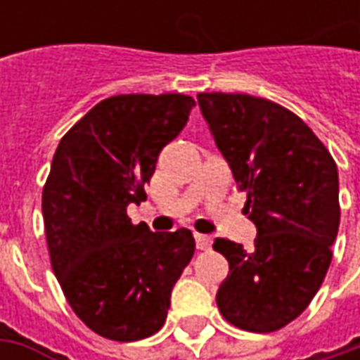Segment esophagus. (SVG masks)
Here are the masks:
<instances>
[{"instance_id": "34e87169", "label": "esophagus", "mask_w": 360, "mask_h": 360, "mask_svg": "<svg viewBox=\"0 0 360 360\" xmlns=\"http://www.w3.org/2000/svg\"><path fill=\"white\" fill-rule=\"evenodd\" d=\"M212 246V238L206 234H196V248L198 250H208Z\"/></svg>"}]
</instances>
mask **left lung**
Instances as JSON below:
<instances>
[{"label":"left lung","mask_w":360,"mask_h":360,"mask_svg":"<svg viewBox=\"0 0 360 360\" xmlns=\"http://www.w3.org/2000/svg\"><path fill=\"white\" fill-rule=\"evenodd\" d=\"M216 148L246 192L255 246L216 238L229 276L216 304L230 325L272 333L319 292L340 222L339 172L312 130L283 105L248 94H198Z\"/></svg>","instance_id":"obj_1"}]
</instances>
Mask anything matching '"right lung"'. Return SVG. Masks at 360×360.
<instances>
[{
	"label": "right lung",
	"instance_id": "right-lung-1",
	"mask_svg": "<svg viewBox=\"0 0 360 360\" xmlns=\"http://www.w3.org/2000/svg\"><path fill=\"white\" fill-rule=\"evenodd\" d=\"M196 102L182 94H128L96 104L58 146L41 196L51 269L82 323L130 342L158 333L176 281L194 255L186 229L134 226L128 204Z\"/></svg>",
	"mask_w": 360,
	"mask_h": 360
}]
</instances>
